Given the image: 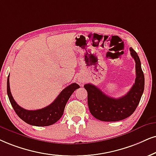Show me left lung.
Listing matches in <instances>:
<instances>
[{"mask_svg": "<svg viewBox=\"0 0 156 156\" xmlns=\"http://www.w3.org/2000/svg\"><path fill=\"white\" fill-rule=\"evenodd\" d=\"M131 56L135 61L136 78L133 87L126 95L119 98L106 96L94 85H84L88 93V105L90 114L98 120L116 122L125 119L135 111L144 91L145 77L141 62L137 52L129 49Z\"/></svg>", "mask_w": 156, "mask_h": 156, "instance_id": "left-lung-1", "label": "left lung"}]
</instances>
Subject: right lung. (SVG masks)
Masks as SVG:
<instances>
[{
	"instance_id": "right-lung-1",
	"label": "right lung",
	"mask_w": 156,
	"mask_h": 156,
	"mask_svg": "<svg viewBox=\"0 0 156 156\" xmlns=\"http://www.w3.org/2000/svg\"><path fill=\"white\" fill-rule=\"evenodd\" d=\"M79 88L78 84L73 83L64 88L56 99L49 106L41 109L27 110L18 105L13 99L10 90L9 76L7 79V94L15 112L26 123L37 127L50 126L58 122L63 114L65 107L70 96Z\"/></svg>"
}]
</instances>
